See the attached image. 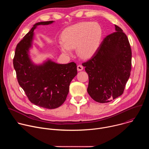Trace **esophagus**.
<instances>
[{"label":"esophagus","mask_w":149,"mask_h":149,"mask_svg":"<svg viewBox=\"0 0 149 149\" xmlns=\"http://www.w3.org/2000/svg\"><path fill=\"white\" fill-rule=\"evenodd\" d=\"M83 70V67L81 65H78V66H77V70L78 71H82Z\"/></svg>","instance_id":"esophagus-1"}]
</instances>
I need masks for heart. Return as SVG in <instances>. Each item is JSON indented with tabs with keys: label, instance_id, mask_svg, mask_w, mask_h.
<instances>
[{
	"label": "heart",
	"instance_id": "b5f03b06",
	"mask_svg": "<svg viewBox=\"0 0 149 149\" xmlns=\"http://www.w3.org/2000/svg\"><path fill=\"white\" fill-rule=\"evenodd\" d=\"M103 31L97 22H79L67 28L61 35L59 48L63 54L71 55L77 48L78 55L82 58L92 57L99 48Z\"/></svg>",
	"mask_w": 149,
	"mask_h": 149
}]
</instances>
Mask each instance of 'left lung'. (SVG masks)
<instances>
[{"label": "left lung", "mask_w": 149, "mask_h": 149, "mask_svg": "<svg viewBox=\"0 0 149 149\" xmlns=\"http://www.w3.org/2000/svg\"><path fill=\"white\" fill-rule=\"evenodd\" d=\"M115 32L106 36L91 58L82 63L88 75L87 91L100 103L122 95L132 70V49L127 35L115 25Z\"/></svg>", "instance_id": "obj_1"}]
</instances>
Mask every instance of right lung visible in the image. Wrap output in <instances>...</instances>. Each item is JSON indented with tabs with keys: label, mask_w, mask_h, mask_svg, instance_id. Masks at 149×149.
<instances>
[{
	"label": "right lung",
	"mask_w": 149,
	"mask_h": 149,
	"mask_svg": "<svg viewBox=\"0 0 149 149\" xmlns=\"http://www.w3.org/2000/svg\"><path fill=\"white\" fill-rule=\"evenodd\" d=\"M53 22L51 20L35 24L17 44L13 60L18 83L29 100L48 109L58 108L64 102L71 81L77 74V65L74 62L58 64L49 60L42 65H36L29 57L34 29L38 25Z\"/></svg>",
	"instance_id": "1"
}]
</instances>
